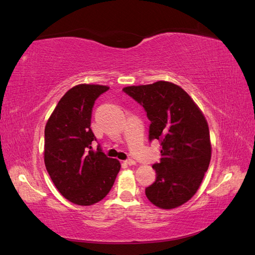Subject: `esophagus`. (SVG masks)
<instances>
[{
  "label": "esophagus",
  "mask_w": 255,
  "mask_h": 255,
  "mask_svg": "<svg viewBox=\"0 0 255 255\" xmlns=\"http://www.w3.org/2000/svg\"><path fill=\"white\" fill-rule=\"evenodd\" d=\"M125 164L129 165V166H132V165H135V161H133V159H131V158H128L125 161Z\"/></svg>",
  "instance_id": "esophagus-1"
}]
</instances>
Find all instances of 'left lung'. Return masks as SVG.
Segmentation results:
<instances>
[{"label": "left lung", "instance_id": "left-lung-1", "mask_svg": "<svg viewBox=\"0 0 255 255\" xmlns=\"http://www.w3.org/2000/svg\"><path fill=\"white\" fill-rule=\"evenodd\" d=\"M124 92L143 106L149 118V140L161 142V161L153 165L156 179L145 195L159 209L178 208L190 200L209 168L212 146L202 112L173 82L130 86Z\"/></svg>", "mask_w": 255, "mask_h": 255}]
</instances>
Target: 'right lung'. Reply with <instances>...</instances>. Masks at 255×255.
I'll return each instance as SVG.
<instances>
[{
    "label": "right lung",
    "mask_w": 255,
    "mask_h": 255,
    "mask_svg": "<svg viewBox=\"0 0 255 255\" xmlns=\"http://www.w3.org/2000/svg\"><path fill=\"white\" fill-rule=\"evenodd\" d=\"M108 86L78 85L64 94L44 129V163L57 190L70 202L92 205L113 187L121 163L106 156L91 130L92 108Z\"/></svg>",
    "instance_id": "obj_1"
}]
</instances>
